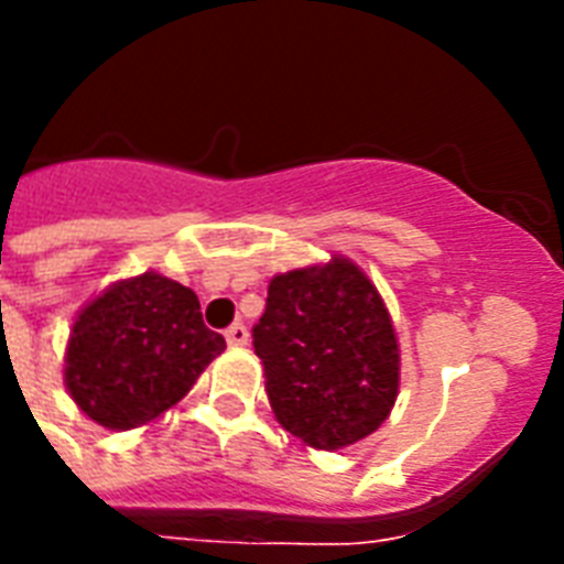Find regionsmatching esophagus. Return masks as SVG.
<instances>
[{
  "instance_id": "obj_1",
  "label": "esophagus",
  "mask_w": 564,
  "mask_h": 564,
  "mask_svg": "<svg viewBox=\"0 0 564 564\" xmlns=\"http://www.w3.org/2000/svg\"><path fill=\"white\" fill-rule=\"evenodd\" d=\"M225 339H228L230 348H242V345H248V327L246 325H230L228 330H225Z\"/></svg>"
}]
</instances>
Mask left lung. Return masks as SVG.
I'll use <instances>...</instances> for the list:
<instances>
[{"instance_id": "left-lung-1", "label": "left lung", "mask_w": 564, "mask_h": 564, "mask_svg": "<svg viewBox=\"0 0 564 564\" xmlns=\"http://www.w3.org/2000/svg\"><path fill=\"white\" fill-rule=\"evenodd\" d=\"M254 354L278 424L316 451L362 442L398 401L392 316L369 274L343 254L274 274Z\"/></svg>"}]
</instances>
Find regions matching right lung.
Segmentation results:
<instances>
[{
  "mask_svg": "<svg viewBox=\"0 0 564 564\" xmlns=\"http://www.w3.org/2000/svg\"><path fill=\"white\" fill-rule=\"evenodd\" d=\"M225 339L207 330L189 286L158 272L113 281L75 313L64 386L108 430H134L175 406Z\"/></svg>",
  "mask_w": 564,
  "mask_h": 564,
  "instance_id": "right-lung-1",
  "label": "right lung"
}]
</instances>
